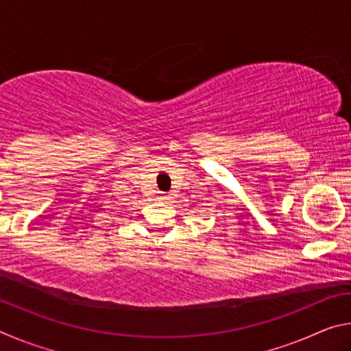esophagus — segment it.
<instances>
[{
    "instance_id": "obj_1",
    "label": "esophagus",
    "mask_w": 351,
    "mask_h": 351,
    "mask_svg": "<svg viewBox=\"0 0 351 351\" xmlns=\"http://www.w3.org/2000/svg\"><path fill=\"white\" fill-rule=\"evenodd\" d=\"M158 199H159V201H162V203H165V201H167V199H169V197H167V195H164V193H161V195H159V197H158Z\"/></svg>"
}]
</instances>
